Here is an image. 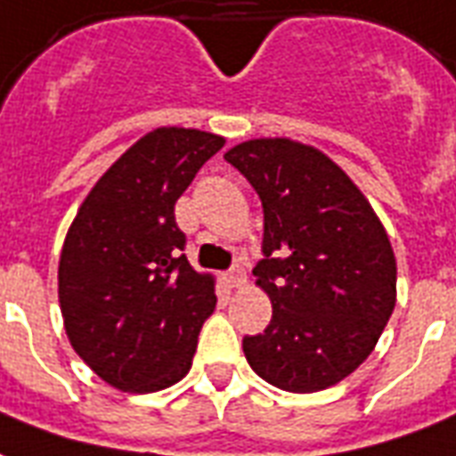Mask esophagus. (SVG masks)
Here are the masks:
<instances>
[{"label": "esophagus", "instance_id": "34e87169", "mask_svg": "<svg viewBox=\"0 0 456 456\" xmlns=\"http://www.w3.org/2000/svg\"><path fill=\"white\" fill-rule=\"evenodd\" d=\"M225 284L231 289H240L242 284H245V269H242L240 265H235V267L225 274Z\"/></svg>", "mask_w": 456, "mask_h": 456}]
</instances>
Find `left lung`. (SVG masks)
I'll use <instances>...</instances> for the list:
<instances>
[{"instance_id":"obj_1","label":"left lung","mask_w":456,"mask_h":456,"mask_svg":"<svg viewBox=\"0 0 456 456\" xmlns=\"http://www.w3.org/2000/svg\"><path fill=\"white\" fill-rule=\"evenodd\" d=\"M224 158L265 208V260L252 274L272 321L242 340V352L281 391L335 387L371 354L396 305L387 228L347 172L314 145L252 138Z\"/></svg>"}]
</instances>
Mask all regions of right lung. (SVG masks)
<instances>
[{
  "label": "right lung",
  "instance_id": "add662e5",
  "mask_svg": "<svg viewBox=\"0 0 456 456\" xmlns=\"http://www.w3.org/2000/svg\"><path fill=\"white\" fill-rule=\"evenodd\" d=\"M224 145L199 128H152L96 179L69 224L58 265L65 333L118 391H162L191 369L216 277L182 255L175 204Z\"/></svg>",
  "mask_w": 456,
  "mask_h": 456
}]
</instances>
